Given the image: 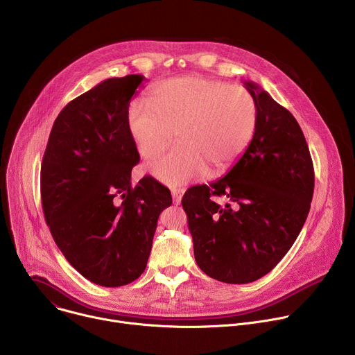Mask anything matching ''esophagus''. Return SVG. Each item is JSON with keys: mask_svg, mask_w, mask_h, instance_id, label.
Instances as JSON below:
<instances>
[{"mask_svg": "<svg viewBox=\"0 0 355 355\" xmlns=\"http://www.w3.org/2000/svg\"><path fill=\"white\" fill-rule=\"evenodd\" d=\"M171 193H173V200L175 205H180L181 204V198L184 195V188H173L171 189Z\"/></svg>", "mask_w": 355, "mask_h": 355, "instance_id": "obj_1", "label": "esophagus"}]
</instances>
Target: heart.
<instances>
[{
  "label": "heart",
  "instance_id": "heart-1",
  "mask_svg": "<svg viewBox=\"0 0 355 355\" xmlns=\"http://www.w3.org/2000/svg\"><path fill=\"white\" fill-rule=\"evenodd\" d=\"M257 103L243 85L204 76H182L156 84L146 104L128 110V129L143 159L159 156L175 137L180 141L147 166L157 180L180 185L230 168L247 150L257 128Z\"/></svg>",
  "mask_w": 355,
  "mask_h": 355
}]
</instances>
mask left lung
<instances>
[{"label":"left lung","instance_id":"1","mask_svg":"<svg viewBox=\"0 0 355 355\" xmlns=\"http://www.w3.org/2000/svg\"><path fill=\"white\" fill-rule=\"evenodd\" d=\"M257 103V128L244 155L220 180L189 188L181 200L195 261L214 279L248 284L268 274L308 218L313 163L293 115L259 84L243 81ZM225 196L220 207L211 196Z\"/></svg>","mask_w":355,"mask_h":355}]
</instances>
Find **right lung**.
<instances>
[{"mask_svg":"<svg viewBox=\"0 0 355 355\" xmlns=\"http://www.w3.org/2000/svg\"><path fill=\"white\" fill-rule=\"evenodd\" d=\"M143 80L108 78L73 99L56 118L42 162L50 233L66 260L101 286L128 285L143 274L157 219L173 202L155 178L130 182L140 157L126 116Z\"/></svg>","mask_w":355,"mask_h":355,"instance_id":"right-lung-1","label":"right lung"}]
</instances>
